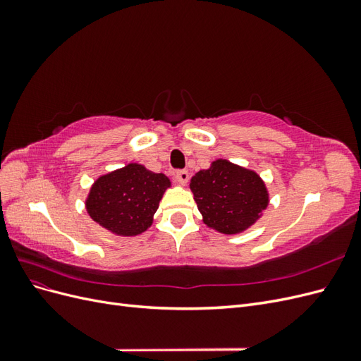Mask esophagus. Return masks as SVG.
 I'll return each mask as SVG.
<instances>
[{
  "label": "esophagus",
  "instance_id": "1",
  "mask_svg": "<svg viewBox=\"0 0 361 361\" xmlns=\"http://www.w3.org/2000/svg\"><path fill=\"white\" fill-rule=\"evenodd\" d=\"M174 178H176L179 185H187L188 179H190V174L187 170H179V171H176V174H174Z\"/></svg>",
  "mask_w": 361,
  "mask_h": 361
}]
</instances>
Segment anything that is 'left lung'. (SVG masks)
<instances>
[{"label": "left lung", "instance_id": "obj_1", "mask_svg": "<svg viewBox=\"0 0 361 361\" xmlns=\"http://www.w3.org/2000/svg\"><path fill=\"white\" fill-rule=\"evenodd\" d=\"M203 223L224 235L243 233L262 216L269 203L265 182L253 170L227 159L194 174L190 182Z\"/></svg>", "mask_w": 361, "mask_h": 361}]
</instances>
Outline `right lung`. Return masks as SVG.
<instances>
[{"instance_id": "1", "label": "right lung", "mask_w": 361, "mask_h": 361, "mask_svg": "<svg viewBox=\"0 0 361 361\" xmlns=\"http://www.w3.org/2000/svg\"><path fill=\"white\" fill-rule=\"evenodd\" d=\"M171 187L162 173L137 162L97 178L85 199L93 221L117 236H137L154 223L164 192Z\"/></svg>"}]
</instances>
